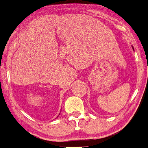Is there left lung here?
Returning <instances> with one entry per match:
<instances>
[{"label": "left lung", "instance_id": "left-lung-1", "mask_svg": "<svg viewBox=\"0 0 148 148\" xmlns=\"http://www.w3.org/2000/svg\"><path fill=\"white\" fill-rule=\"evenodd\" d=\"M132 49H134V47H133V46H132Z\"/></svg>", "mask_w": 148, "mask_h": 148}]
</instances>
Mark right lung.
Here are the masks:
<instances>
[{
    "mask_svg": "<svg viewBox=\"0 0 148 148\" xmlns=\"http://www.w3.org/2000/svg\"><path fill=\"white\" fill-rule=\"evenodd\" d=\"M60 113H59V115H60Z\"/></svg>",
    "mask_w": 148,
    "mask_h": 148,
    "instance_id": "obj_1",
    "label": "right lung"
}]
</instances>
